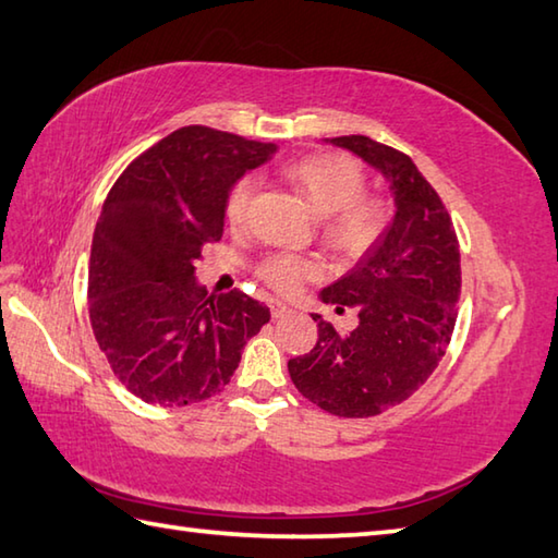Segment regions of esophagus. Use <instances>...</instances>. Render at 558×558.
<instances>
[{"mask_svg": "<svg viewBox=\"0 0 558 558\" xmlns=\"http://www.w3.org/2000/svg\"><path fill=\"white\" fill-rule=\"evenodd\" d=\"M292 310H290V306L286 304V302H270V316L272 318H282V316H288Z\"/></svg>", "mask_w": 558, "mask_h": 558, "instance_id": "esophagus-1", "label": "esophagus"}]
</instances>
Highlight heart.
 <instances>
[{"label":"heart","mask_w":558,"mask_h":558,"mask_svg":"<svg viewBox=\"0 0 558 558\" xmlns=\"http://www.w3.org/2000/svg\"><path fill=\"white\" fill-rule=\"evenodd\" d=\"M280 177L324 218V240L348 258L364 256L388 230L390 208L381 196L366 194V172L345 153H310L280 168ZM254 180L242 177L225 198V218L242 225L252 204ZM318 266L294 254H270L258 264V276L278 292H294L314 278Z\"/></svg>","instance_id":"heart-1"}]
</instances>
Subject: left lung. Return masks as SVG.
<instances>
[{"mask_svg": "<svg viewBox=\"0 0 558 558\" xmlns=\"http://www.w3.org/2000/svg\"><path fill=\"white\" fill-rule=\"evenodd\" d=\"M386 177L396 216L350 272L324 288L336 312L354 306L348 336L318 322V340L288 362L292 384L338 417H374L417 390L446 354L460 298V248L444 201L405 153L369 136L326 138Z\"/></svg>", "mask_w": 558, "mask_h": 558, "instance_id": "1", "label": "left lung"}]
</instances>
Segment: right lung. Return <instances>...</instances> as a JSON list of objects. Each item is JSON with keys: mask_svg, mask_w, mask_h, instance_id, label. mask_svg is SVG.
I'll return each mask as SVG.
<instances>
[{"mask_svg": "<svg viewBox=\"0 0 558 558\" xmlns=\"http://www.w3.org/2000/svg\"><path fill=\"white\" fill-rule=\"evenodd\" d=\"M276 144L182 126L129 165L102 204L90 246L93 336L136 398L184 408L230 384L268 306L232 290L210 294L194 266L220 242L225 198Z\"/></svg>", "mask_w": 558, "mask_h": 558, "instance_id": "1", "label": "right lung"}]
</instances>
